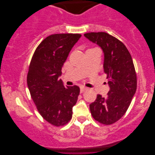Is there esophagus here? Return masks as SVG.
<instances>
[{
	"mask_svg": "<svg viewBox=\"0 0 155 155\" xmlns=\"http://www.w3.org/2000/svg\"><path fill=\"white\" fill-rule=\"evenodd\" d=\"M86 87H84V86H81V87H80V92H81V93H82V92H84V91H85L86 90Z\"/></svg>",
	"mask_w": 155,
	"mask_h": 155,
	"instance_id": "34e87169",
	"label": "esophagus"
}]
</instances>
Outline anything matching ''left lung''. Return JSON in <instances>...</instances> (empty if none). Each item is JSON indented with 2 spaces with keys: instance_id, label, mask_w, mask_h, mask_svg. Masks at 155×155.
I'll use <instances>...</instances> for the list:
<instances>
[{
  "instance_id": "8db88e82",
  "label": "left lung",
  "mask_w": 155,
  "mask_h": 155,
  "mask_svg": "<svg viewBox=\"0 0 155 155\" xmlns=\"http://www.w3.org/2000/svg\"><path fill=\"white\" fill-rule=\"evenodd\" d=\"M104 53V71L110 90L107 96L97 94L90 104L92 117L105 125L114 124L126 113L137 88V77L133 59L121 41L106 32L84 35Z\"/></svg>"
}]
</instances>
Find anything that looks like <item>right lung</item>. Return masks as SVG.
<instances>
[{
  "mask_svg": "<svg viewBox=\"0 0 155 155\" xmlns=\"http://www.w3.org/2000/svg\"><path fill=\"white\" fill-rule=\"evenodd\" d=\"M79 34H55L42 41L31 58L27 82L38 111L49 124L61 126L70 121L79 87H65L59 77Z\"/></svg>",
  "mask_w": 155,
  "mask_h": 155,
  "instance_id": "obj_1",
  "label": "right lung"
}]
</instances>
